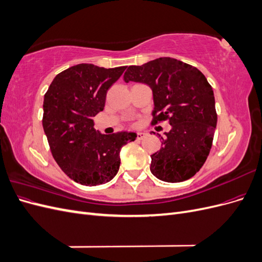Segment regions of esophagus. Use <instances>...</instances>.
<instances>
[{
    "label": "esophagus",
    "mask_w": 262,
    "mask_h": 262,
    "mask_svg": "<svg viewBox=\"0 0 262 262\" xmlns=\"http://www.w3.org/2000/svg\"><path fill=\"white\" fill-rule=\"evenodd\" d=\"M145 136H146V133H144V132H138L137 133V139L138 140H142Z\"/></svg>",
    "instance_id": "34e87169"
}]
</instances>
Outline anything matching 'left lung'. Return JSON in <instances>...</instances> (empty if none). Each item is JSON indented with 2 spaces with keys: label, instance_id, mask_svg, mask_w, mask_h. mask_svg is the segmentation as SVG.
<instances>
[{
  "label": "left lung",
  "instance_id": "8db88e82",
  "mask_svg": "<svg viewBox=\"0 0 262 262\" xmlns=\"http://www.w3.org/2000/svg\"><path fill=\"white\" fill-rule=\"evenodd\" d=\"M125 83L146 84L153 93L152 124L168 120L162 147L150 155V172L166 182H180L200 170L212 146L217 115L212 86L196 68L172 58L130 66Z\"/></svg>",
  "mask_w": 262,
  "mask_h": 262
}]
</instances>
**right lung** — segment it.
<instances>
[{
  "mask_svg": "<svg viewBox=\"0 0 262 262\" xmlns=\"http://www.w3.org/2000/svg\"><path fill=\"white\" fill-rule=\"evenodd\" d=\"M125 67H71L53 78L43 98V131L60 168L77 184L97 186L112 180L120 150L137 139L134 132L101 134L94 117L104 110L106 95Z\"/></svg>",
  "mask_w": 262,
  "mask_h": 262,
  "instance_id": "add662e5",
  "label": "right lung"
}]
</instances>
